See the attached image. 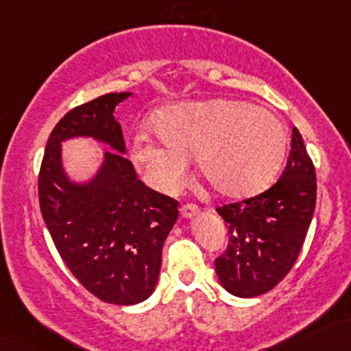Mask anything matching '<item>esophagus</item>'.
<instances>
[{
  "instance_id": "34e87169",
  "label": "esophagus",
  "mask_w": 351,
  "mask_h": 351,
  "mask_svg": "<svg viewBox=\"0 0 351 351\" xmlns=\"http://www.w3.org/2000/svg\"><path fill=\"white\" fill-rule=\"evenodd\" d=\"M198 211H199V208H198V205H195V203H184V205H182V208H180V213H182L183 218L195 217Z\"/></svg>"
}]
</instances>
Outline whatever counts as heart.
Listing matches in <instances>:
<instances>
[{
  "label": "heart",
  "mask_w": 351,
  "mask_h": 351,
  "mask_svg": "<svg viewBox=\"0 0 351 351\" xmlns=\"http://www.w3.org/2000/svg\"><path fill=\"white\" fill-rule=\"evenodd\" d=\"M152 123L158 136L143 130L130 153L146 183L168 195L182 190L193 158L219 196L256 195L273 182L287 148L276 114L241 99L178 103L158 111Z\"/></svg>",
  "instance_id": "obj_1"
}]
</instances>
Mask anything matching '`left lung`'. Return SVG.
<instances>
[{
	"mask_svg": "<svg viewBox=\"0 0 351 351\" xmlns=\"http://www.w3.org/2000/svg\"><path fill=\"white\" fill-rule=\"evenodd\" d=\"M317 203V175L302 134L291 132L282 176L263 193L218 206L228 246L215 260L225 290L241 298L263 295L293 268Z\"/></svg>",
	"mask_w": 351,
	"mask_h": 351,
	"instance_id": "1",
	"label": "left lung"
}]
</instances>
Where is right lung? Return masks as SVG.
I'll list each match as a JSON object with an SVG mask.
<instances>
[{"instance_id": "right-lung-1", "label": "right lung", "mask_w": 351, "mask_h": 351, "mask_svg": "<svg viewBox=\"0 0 351 351\" xmlns=\"http://www.w3.org/2000/svg\"><path fill=\"white\" fill-rule=\"evenodd\" d=\"M128 96L108 93L69 110L49 134L38 176L41 215L61 260L91 295L113 305H134L153 293L180 206L138 180L121 155L126 146L113 111ZM73 136L115 149L86 185L71 184L60 168L59 145Z\"/></svg>"}]
</instances>
